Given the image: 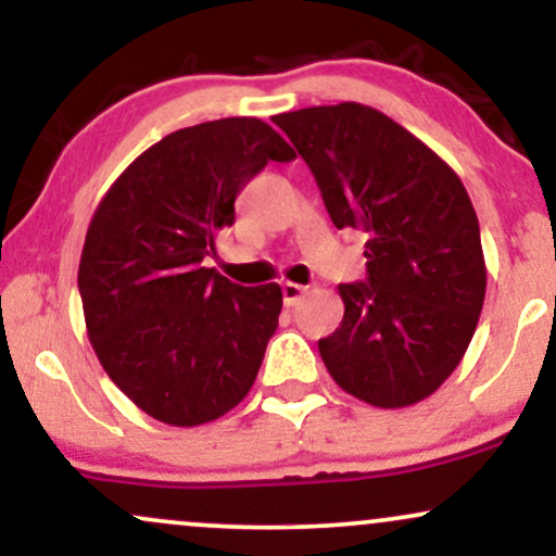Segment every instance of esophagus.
<instances>
[{
  "instance_id": "obj_1",
  "label": "esophagus",
  "mask_w": 556,
  "mask_h": 556,
  "mask_svg": "<svg viewBox=\"0 0 556 556\" xmlns=\"http://www.w3.org/2000/svg\"><path fill=\"white\" fill-rule=\"evenodd\" d=\"M305 292H308V287L295 285V282H285V285H282V300H285V305H295L298 300L305 295Z\"/></svg>"
}]
</instances>
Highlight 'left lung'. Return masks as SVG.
<instances>
[{
  "label": "left lung",
  "instance_id": "obj_1",
  "mask_svg": "<svg viewBox=\"0 0 556 556\" xmlns=\"http://www.w3.org/2000/svg\"><path fill=\"white\" fill-rule=\"evenodd\" d=\"M314 172L337 229L366 232V282L340 285L342 324L318 340L344 392L407 407L444 384L486 295L481 229L455 169L371 106L271 117Z\"/></svg>",
  "mask_w": 556,
  "mask_h": 556
}]
</instances>
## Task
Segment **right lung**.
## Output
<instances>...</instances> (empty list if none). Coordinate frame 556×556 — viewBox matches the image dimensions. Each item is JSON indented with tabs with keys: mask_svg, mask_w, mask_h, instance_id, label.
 I'll list each match as a JSON object with an SVG mask.
<instances>
[{
	"mask_svg": "<svg viewBox=\"0 0 556 556\" xmlns=\"http://www.w3.org/2000/svg\"><path fill=\"white\" fill-rule=\"evenodd\" d=\"M295 151L256 117L169 132L101 198L78 290L88 340L143 413L201 426L251 392L282 311L279 285L242 287L203 266L235 222V198Z\"/></svg>",
	"mask_w": 556,
	"mask_h": 556,
	"instance_id": "1",
	"label": "right lung"
}]
</instances>
